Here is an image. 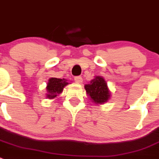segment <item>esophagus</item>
Returning <instances> with one entry per match:
<instances>
[{
	"label": "esophagus",
	"instance_id": "1",
	"mask_svg": "<svg viewBox=\"0 0 159 159\" xmlns=\"http://www.w3.org/2000/svg\"><path fill=\"white\" fill-rule=\"evenodd\" d=\"M74 80H75V82L77 83V84H81L83 82L82 77L81 76H75Z\"/></svg>",
	"mask_w": 159,
	"mask_h": 159
}]
</instances>
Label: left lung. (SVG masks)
I'll return each mask as SVG.
<instances>
[{"mask_svg": "<svg viewBox=\"0 0 159 159\" xmlns=\"http://www.w3.org/2000/svg\"><path fill=\"white\" fill-rule=\"evenodd\" d=\"M84 88L90 99L97 105L103 104L111 98V92L109 90L104 78L99 75L95 76L90 81V84H85Z\"/></svg>", "mask_w": 159, "mask_h": 159, "instance_id": "1", "label": "left lung"}]
</instances>
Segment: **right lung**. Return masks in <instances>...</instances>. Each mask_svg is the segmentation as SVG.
Listing matches in <instances>:
<instances>
[{"label":"right lung","instance_id":"right-lung-1","mask_svg":"<svg viewBox=\"0 0 159 159\" xmlns=\"http://www.w3.org/2000/svg\"><path fill=\"white\" fill-rule=\"evenodd\" d=\"M67 80L65 79H58L52 77L48 80V82L46 87V93L45 95L47 99H54L57 95L62 93L64 87L67 86L69 83L67 82Z\"/></svg>","mask_w":159,"mask_h":159}]
</instances>
